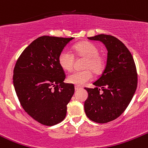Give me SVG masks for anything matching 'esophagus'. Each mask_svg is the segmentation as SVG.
<instances>
[{
  "mask_svg": "<svg viewBox=\"0 0 148 148\" xmlns=\"http://www.w3.org/2000/svg\"><path fill=\"white\" fill-rule=\"evenodd\" d=\"M74 89H75V90H79V89H81V87H79V86L75 85V86H74Z\"/></svg>",
  "mask_w": 148,
  "mask_h": 148,
  "instance_id": "1",
  "label": "esophagus"
}]
</instances>
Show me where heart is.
I'll list each match as a JSON object with an SVG mask.
<instances>
[{"instance_id":"1","label":"heart","mask_w":148,"mask_h":148,"mask_svg":"<svg viewBox=\"0 0 148 148\" xmlns=\"http://www.w3.org/2000/svg\"><path fill=\"white\" fill-rule=\"evenodd\" d=\"M75 55L79 58H84L82 71H76L67 77L69 83L77 86H82L92 79V72L100 74L106 66V60L99 53V49L95 45L90 42H82L74 46ZM58 64L63 69L70 71L74 65V56L69 50L64 49L58 56Z\"/></svg>"}]
</instances>
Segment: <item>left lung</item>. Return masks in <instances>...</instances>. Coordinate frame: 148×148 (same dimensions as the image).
Returning <instances> with one entry per match:
<instances>
[{
	"label": "left lung",
	"instance_id": "left-lung-1",
	"mask_svg": "<svg viewBox=\"0 0 148 148\" xmlns=\"http://www.w3.org/2000/svg\"><path fill=\"white\" fill-rule=\"evenodd\" d=\"M88 39L103 42L108 57L104 71L93 83L95 88H84L88 92L84 111L91 121L106 124L119 117L131 102L137 87V68L128 48L114 36L101 34Z\"/></svg>",
	"mask_w": 148,
	"mask_h": 148
}]
</instances>
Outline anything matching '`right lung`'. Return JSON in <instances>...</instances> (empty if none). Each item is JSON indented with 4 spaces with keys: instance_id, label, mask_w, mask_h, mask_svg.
Here are the masks:
<instances>
[{
    "instance_id": "1",
    "label": "right lung",
    "mask_w": 148,
    "mask_h": 148,
    "mask_svg": "<svg viewBox=\"0 0 148 148\" xmlns=\"http://www.w3.org/2000/svg\"><path fill=\"white\" fill-rule=\"evenodd\" d=\"M74 38L42 36L24 50L14 69L13 82L20 104L35 121L45 126L61 122L74 93L65 84L58 56Z\"/></svg>"
}]
</instances>
